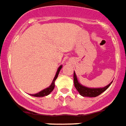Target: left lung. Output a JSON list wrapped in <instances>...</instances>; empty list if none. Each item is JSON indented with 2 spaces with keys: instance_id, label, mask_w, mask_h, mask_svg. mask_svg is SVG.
<instances>
[{
  "instance_id": "1",
  "label": "left lung",
  "mask_w": 126,
  "mask_h": 126,
  "mask_svg": "<svg viewBox=\"0 0 126 126\" xmlns=\"http://www.w3.org/2000/svg\"><path fill=\"white\" fill-rule=\"evenodd\" d=\"M74 85L75 87L77 89V90L78 91V92L81 96H83V97H96V96H99L100 94H101L102 92H104V91L107 90L109 87L110 86V84L112 83L111 81L107 85H106L104 87H97V88H92V87H87L86 86H84L81 85L78 81L77 75H76L74 71Z\"/></svg>"
}]
</instances>
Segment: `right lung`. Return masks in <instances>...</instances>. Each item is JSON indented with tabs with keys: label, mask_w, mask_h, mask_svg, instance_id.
I'll return each mask as SVG.
<instances>
[{
	"label": "right lung",
	"mask_w": 126,
	"mask_h": 126,
	"mask_svg": "<svg viewBox=\"0 0 126 126\" xmlns=\"http://www.w3.org/2000/svg\"><path fill=\"white\" fill-rule=\"evenodd\" d=\"M62 65H60L59 68H58V70H57V72H56V75H55V77L53 78V81L51 83V84L47 88H45L44 90H41V92H39L37 94H30L31 96H34V97H43V96H47V95H49V94L52 92L54 89V87H55V81L57 79V77H58V74L60 73V71L62 69Z\"/></svg>",
	"instance_id": "1"
}]
</instances>
